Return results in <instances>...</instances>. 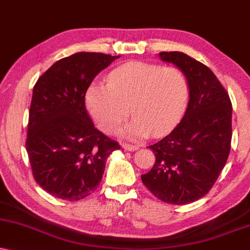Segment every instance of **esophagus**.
<instances>
[{"label": "esophagus", "instance_id": "1", "mask_svg": "<svg viewBox=\"0 0 250 250\" xmlns=\"http://www.w3.org/2000/svg\"><path fill=\"white\" fill-rule=\"evenodd\" d=\"M122 147L126 150H130V152H133V150H137L138 148H139V146H138V145H132L128 143H123Z\"/></svg>", "mask_w": 250, "mask_h": 250}]
</instances>
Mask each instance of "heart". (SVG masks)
I'll return each mask as SVG.
<instances>
[{"label": "heart", "mask_w": 250, "mask_h": 250, "mask_svg": "<svg viewBox=\"0 0 250 250\" xmlns=\"http://www.w3.org/2000/svg\"><path fill=\"white\" fill-rule=\"evenodd\" d=\"M189 87L176 67L133 61L109 74L106 84L94 83L85 105L98 128L110 133L131 112L134 117L120 132L132 138L170 132L187 109Z\"/></svg>", "instance_id": "heart-1"}]
</instances>
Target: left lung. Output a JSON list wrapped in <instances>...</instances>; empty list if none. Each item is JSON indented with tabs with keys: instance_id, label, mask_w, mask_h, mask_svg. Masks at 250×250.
<instances>
[{
	"instance_id": "1",
	"label": "left lung",
	"mask_w": 250,
	"mask_h": 250,
	"mask_svg": "<svg viewBox=\"0 0 250 250\" xmlns=\"http://www.w3.org/2000/svg\"><path fill=\"white\" fill-rule=\"evenodd\" d=\"M188 81L183 119L167 137L148 146L155 163L141 181L156 198L184 205L205 196L226 165L232 140V103L213 72L182 52H161Z\"/></svg>"
}]
</instances>
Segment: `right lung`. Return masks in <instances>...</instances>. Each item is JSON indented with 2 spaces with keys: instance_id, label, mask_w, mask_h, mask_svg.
<instances>
[{
  "instance_id": "right-lung-1",
  "label": "right lung",
  "mask_w": 250,
  "mask_h": 250,
  "mask_svg": "<svg viewBox=\"0 0 250 250\" xmlns=\"http://www.w3.org/2000/svg\"><path fill=\"white\" fill-rule=\"evenodd\" d=\"M119 55L79 52L52 64L33 87L26 150L37 183L52 196L80 200L100 186L119 144L94 126L84 97L92 80Z\"/></svg>"
}]
</instances>
